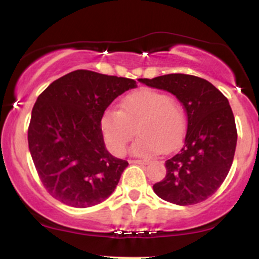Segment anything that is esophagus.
<instances>
[{"mask_svg": "<svg viewBox=\"0 0 259 259\" xmlns=\"http://www.w3.org/2000/svg\"><path fill=\"white\" fill-rule=\"evenodd\" d=\"M129 162L133 164H147V163H150V159H132Z\"/></svg>", "mask_w": 259, "mask_h": 259, "instance_id": "1", "label": "esophagus"}]
</instances>
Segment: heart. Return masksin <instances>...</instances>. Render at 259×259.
Instances as JSON below:
<instances>
[{"label":"heart","instance_id":"1","mask_svg":"<svg viewBox=\"0 0 259 259\" xmlns=\"http://www.w3.org/2000/svg\"><path fill=\"white\" fill-rule=\"evenodd\" d=\"M135 127L140 136L134 142L133 153L151 156L170 151L185 134V114L179 103L164 92L141 89L121 100L120 111L108 109L101 118L103 139L115 156L125 153Z\"/></svg>","mask_w":259,"mask_h":259}]
</instances>
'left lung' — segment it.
<instances>
[{"instance_id":"left-lung-1","label":"left lung","mask_w":259,"mask_h":259,"mask_svg":"<svg viewBox=\"0 0 259 259\" xmlns=\"http://www.w3.org/2000/svg\"><path fill=\"white\" fill-rule=\"evenodd\" d=\"M140 81L173 94L187 115L183 147L165 160L167 174L154 184L153 191L179 206L207 200L227 178L236 148V125L228 99L209 81L187 74Z\"/></svg>"}]
</instances>
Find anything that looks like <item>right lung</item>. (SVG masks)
Segmentation results:
<instances>
[{"instance_id": "1", "label": "right lung", "mask_w": 259, "mask_h": 259, "mask_svg": "<svg viewBox=\"0 0 259 259\" xmlns=\"http://www.w3.org/2000/svg\"><path fill=\"white\" fill-rule=\"evenodd\" d=\"M134 88L133 79L79 69L41 92L32 107L28 142L38 178L53 198L85 208L112 195L129 163L106 150L101 118Z\"/></svg>"}]
</instances>
